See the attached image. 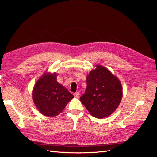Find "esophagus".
Wrapping results in <instances>:
<instances>
[{"mask_svg":"<svg viewBox=\"0 0 157 157\" xmlns=\"http://www.w3.org/2000/svg\"><path fill=\"white\" fill-rule=\"evenodd\" d=\"M74 96L75 97V98H78L79 97V96H80V93L79 92H75V93H74Z\"/></svg>","mask_w":157,"mask_h":157,"instance_id":"obj_1","label":"esophagus"}]
</instances>
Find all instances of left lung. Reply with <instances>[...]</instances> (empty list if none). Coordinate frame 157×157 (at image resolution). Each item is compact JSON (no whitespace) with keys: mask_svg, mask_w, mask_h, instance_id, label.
<instances>
[{"mask_svg":"<svg viewBox=\"0 0 157 157\" xmlns=\"http://www.w3.org/2000/svg\"><path fill=\"white\" fill-rule=\"evenodd\" d=\"M86 91L80 98L91 115L103 118L112 114L119 105L122 88L119 80L101 65L90 71L86 78Z\"/></svg>","mask_w":157,"mask_h":157,"instance_id":"1","label":"left lung"}]
</instances>
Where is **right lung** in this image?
<instances>
[{
    "instance_id": "right-lung-1",
    "label": "right lung",
    "mask_w": 157,
    "mask_h": 157,
    "mask_svg": "<svg viewBox=\"0 0 157 157\" xmlns=\"http://www.w3.org/2000/svg\"><path fill=\"white\" fill-rule=\"evenodd\" d=\"M56 77V73H45L38 80L33 90L35 106L40 113L47 117L58 115L74 97L57 82Z\"/></svg>"
}]
</instances>
